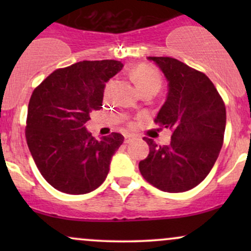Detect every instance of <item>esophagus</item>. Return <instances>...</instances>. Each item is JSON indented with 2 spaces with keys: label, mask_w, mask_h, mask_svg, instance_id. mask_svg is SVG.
Returning a JSON list of instances; mask_svg holds the SVG:
<instances>
[{
  "label": "esophagus",
  "mask_w": 251,
  "mask_h": 251,
  "mask_svg": "<svg viewBox=\"0 0 251 251\" xmlns=\"http://www.w3.org/2000/svg\"><path fill=\"white\" fill-rule=\"evenodd\" d=\"M134 139H135V137H133V135H125V144L134 142Z\"/></svg>",
  "instance_id": "obj_1"
}]
</instances>
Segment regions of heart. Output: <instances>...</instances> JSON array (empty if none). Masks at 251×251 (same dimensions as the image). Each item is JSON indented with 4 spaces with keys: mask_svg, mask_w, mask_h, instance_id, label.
Masks as SVG:
<instances>
[{
    "mask_svg": "<svg viewBox=\"0 0 251 251\" xmlns=\"http://www.w3.org/2000/svg\"><path fill=\"white\" fill-rule=\"evenodd\" d=\"M129 75L139 93L146 91H152L157 93L163 85V77L160 75L159 71L153 66L145 65V63L134 67Z\"/></svg>",
    "mask_w": 251,
    "mask_h": 251,
    "instance_id": "b5f03b06",
    "label": "heart"
}]
</instances>
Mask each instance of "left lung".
<instances>
[{
    "mask_svg": "<svg viewBox=\"0 0 251 251\" xmlns=\"http://www.w3.org/2000/svg\"><path fill=\"white\" fill-rule=\"evenodd\" d=\"M168 80L166 100L155 123L172 129L169 145L150 146L139 163L143 177L165 192L197 186L211 171L223 145L226 113L223 100L205 74L169 56H149Z\"/></svg>",
    "mask_w": 251,
    "mask_h": 251,
    "instance_id": "left-lung-1",
    "label": "left lung"
}]
</instances>
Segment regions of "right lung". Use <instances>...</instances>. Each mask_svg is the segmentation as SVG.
<instances>
[{
    "label": "right lung",
    "instance_id": "obj_1",
    "mask_svg": "<svg viewBox=\"0 0 251 251\" xmlns=\"http://www.w3.org/2000/svg\"><path fill=\"white\" fill-rule=\"evenodd\" d=\"M116 60L80 61L56 70L34 89L25 139L37 169L59 191L85 195L103 183L123 134L97 140L86 128L102 106L106 82L123 70Z\"/></svg>",
    "mask_w": 251,
    "mask_h": 251
}]
</instances>
